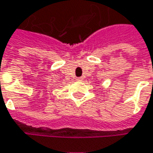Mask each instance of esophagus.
<instances>
[{"label": "esophagus", "instance_id": "1", "mask_svg": "<svg viewBox=\"0 0 153 153\" xmlns=\"http://www.w3.org/2000/svg\"><path fill=\"white\" fill-rule=\"evenodd\" d=\"M76 80H78V81H81V80H82V78H81V77H78V78H76Z\"/></svg>", "mask_w": 153, "mask_h": 153}]
</instances>
